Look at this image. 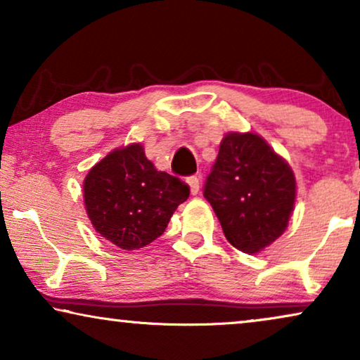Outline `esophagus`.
Here are the masks:
<instances>
[{
  "label": "esophagus",
  "instance_id": "esophagus-1",
  "mask_svg": "<svg viewBox=\"0 0 360 360\" xmlns=\"http://www.w3.org/2000/svg\"><path fill=\"white\" fill-rule=\"evenodd\" d=\"M186 184L190 185V190H191V195H196L200 191V179L198 176H188L186 179Z\"/></svg>",
  "mask_w": 360,
  "mask_h": 360
}]
</instances>
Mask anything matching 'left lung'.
<instances>
[{"mask_svg":"<svg viewBox=\"0 0 360 360\" xmlns=\"http://www.w3.org/2000/svg\"><path fill=\"white\" fill-rule=\"evenodd\" d=\"M231 245L257 254L287 229L297 198L292 167L255 132H228L203 190Z\"/></svg>","mask_w":360,"mask_h":360,"instance_id":"left-lung-1","label":"left lung"}]
</instances>
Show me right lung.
Listing matches in <instances>:
<instances>
[{"label": "right lung", "mask_w": 360, "mask_h": 360, "mask_svg": "<svg viewBox=\"0 0 360 360\" xmlns=\"http://www.w3.org/2000/svg\"><path fill=\"white\" fill-rule=\"evenodd\" d=\"M188 196V185L157 170L139 142L110 152L83 180V203L93 228L122 250L146 248L164 234Z\"/></svg>", "instance_id": "1"}]
</instances>
